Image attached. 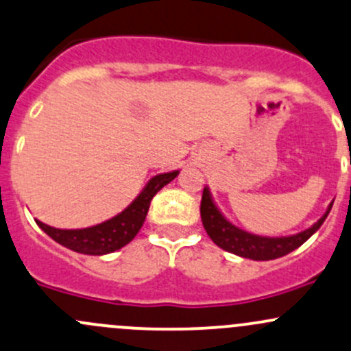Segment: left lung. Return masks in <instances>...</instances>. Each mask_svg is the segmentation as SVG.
Segmentation results:
<instances>
[{
	"label": "left lung",
	"instance_id": "8db88e82",
	"mask_svg": "<svg viewBox=\"0 0 351 351\" xmlns=\"http://www.w3.org/2000/svg\"><path fill=\"white\" fill-rule=\"evenodd\" d=\"M331 204L328 206L326 213L318 220L313 227L308 230L300 232L291 237H259V235H252L249 232H243L237 228L235 225L225 220V217L219 212L215 204H213L212 197H210L208 188H204V195H202L200 204V215L204 227L208 234V237L219 247H222L227 252L235 254V256L247 257V259L254 261H271L278 259V257L286 256V254L293 252L294 249L302 245L319 227H322L324 219L330 213Z\"/></svg>",
	"mask_w": 351,
	"mask_h": 351
}]
</instances>
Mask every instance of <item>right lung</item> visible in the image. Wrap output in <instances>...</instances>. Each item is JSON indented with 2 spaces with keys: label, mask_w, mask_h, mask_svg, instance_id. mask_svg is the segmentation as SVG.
Instances as JSON below:
<instances>
[{
  "label": "right lung",
  "mask_w": 351,
  "mask_h": 351,
  "mask_svg": "<svg viewBox=\"0 0 351 351\" xmlns=\"http://www.w3.org/2000/svg\"><path fill=\"white\" fill-rule=\"evenodd\" d=\"M176 175H178V171H171L151 178L145 190L139 193V197L124 212L112 217L108 222L94 225V227L79 228V230H60V228L50 227V225H45L40 220H36V223L55 242L62 243L67 249L73 250V252L88 254V256L110 254L124 247L136 237L139 228L145 223L146 213L149 210L153 197L165 185H168L171 180H175Z\"/></svg>",
  "instance_id": "add662e5"
}]
</instances>
